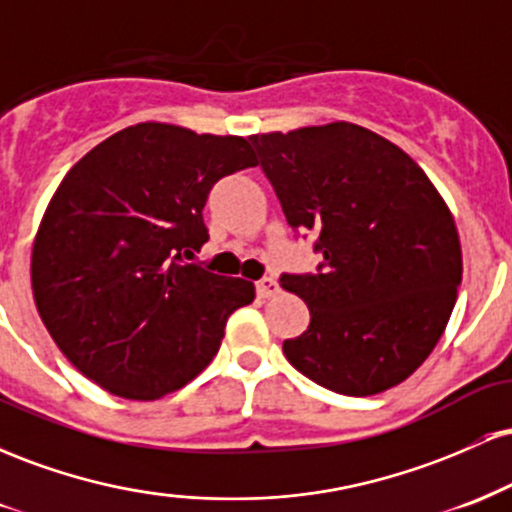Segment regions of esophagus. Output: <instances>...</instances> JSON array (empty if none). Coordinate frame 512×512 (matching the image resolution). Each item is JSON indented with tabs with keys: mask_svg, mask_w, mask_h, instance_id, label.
Here are the masks:
<instances>
[{
	"mask_svg": "<svg viewBox=\"0 0 512 512\" xmlns=\"http://www.w3.org/2000/svg\"><path fill=\"white\" fill-rule=\"evenodd\" d=\"M276 293H279V284L272 276H264V279L257 281V296L260 298H272Z\"/></svg>",
	"mask_w": 512,
	"mask_h": 512,
	"instance_id": "1",
	"label": "esophagus"
}]
</instances>
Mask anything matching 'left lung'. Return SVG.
I'll use <instances>...</instances> for the list:
<instances>
[{
  "label": "left lung",
  "mask_w": 512,
  "mask_h": 512,
  "mask_svg": "<svg viewBox=\"0 0 512 512\" xmlns=\"http://www.w3.org/2000/svg\"><path fill=\"white\" fill-rule=\"evenodd\" d=\"M252 146L286 221L315 236V274H281L310 325L284 354L313 383L366 397L426 361L455 308L462 250L428 175L351 122L255 134Z\"/></svg>",
  "instance_id": "left-lung-1"
}]
</instances>
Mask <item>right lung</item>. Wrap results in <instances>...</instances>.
Returning <instances> with one entry per match:
<instances>
[{"mask_svg": "<svg viewBox=\"0 0 512 512\" xmlns=\"http://www.w3.org/2000/svg\"><path fill=\"white\" fill-rule=\"evenodd\" d=\"M257 166L248 139L142 122L64 175L33 243L38 313L88 380L161 399L209 366L255 284L192 264L211 187Z\"/></svg>", "mask_w": 512, "mask_h": 512, "instance_id": "right-lung-1", "label": "right lung"}]
</instances>
